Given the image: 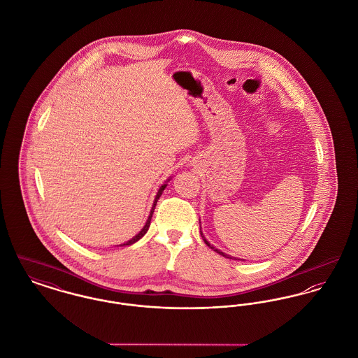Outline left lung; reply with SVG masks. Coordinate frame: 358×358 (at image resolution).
<instances>
[{
    "instance_id": "obj_1",
    "label": "left lung",
    "mask_w": 358,
    "mask_h": 358,
    "mask_svg": "<svg viewBox=\"0 0 358 358\" xmlns=\"http://www.w3.org/2000/svg\"><path fill=\"white\" fill-rule=\"evenodd\" d=\"M201 224V222H199ZM201 236H202V238H203V241H205V244L208 246V248H211L214 252H217V253H220L221 256H224V257H226V259H231V260H237L236 257H231V256H229V255H226V253H224L222 250H220V249H217L215 246H213V245L210 244L208 241H207L206 238H205V236H203V233H202V230H201Z\"/></svg>"
}]
</instances>
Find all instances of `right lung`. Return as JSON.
Listing matches in <instances>:
<instances>
[{"label": "right lung", "mask_w": 358, "mask_h": 358, "mask_svg": "<svg viewBox=\"0 0 358 358\" xmlns=\"http://www.w3.org/2000/svg\"><path fill=\"white\" fill-rule=\"evenodd\" d=\"M171 179V178H170ZM170 179H167L166 182H164V185L163 186H160V188L157 189V194H156V196H155V201H153V205H152L151 213H150V215H148V220H147V222H145V225L143 226V229L133 237L131 238L129 241H127V243H124V244L120 245V246H125V245H132L134 243H137L147 231H148V229H150V225H151V220H152V214H153V210H155V207H156V203H157V199L160 198V195L163 194V191H164V188L167 187V182H170ZM118 246V245H117Z\"/></svg>", "instance_id": "1"}]
</instances>
